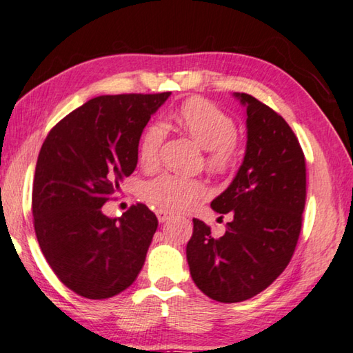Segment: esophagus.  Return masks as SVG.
Returning a JSON list of instances; mask_svg holds the SVG:
<instances>
[{
    "mask_svg": "<svg viewBox=\"0 0 353 353\" xmlns=\"http://www.w3.org/2000/svg\"><path fill=\"white\" fill-rule=\"evenodd\" d=\"M157 218H159L160 223H166V221L171 218V214L168 212H165V210H157Z\"/></svg>",
    "mask_w": 353,
    "mask_h": 353,
    "instance_id": "obj_1",
    "label": "esophagus"
}]
</instances>
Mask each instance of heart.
Masks as SVG:
<instances>
[{"label": "heart", "instance_id": "heart-1", "mask_svg": "<svg viewBox=\"0 0 353 353\" xmlns=\"http://www.w3.org/2000/svg\"><path fill=\"white\" fill-rule=\"evenodd\" d=\"M174 121L201 148L207 149L205 165L214 174H225L234 168L240 143L235 135V121L218 105L202 98H191L174 112ZM165 130L159 124L149 126L141 135L139 157L143 166L151 168L159 162ZM205 194V187L196 179L162 174L148 182L143 196L165 212H187Z\"/></svg>", "mask_w": 353, "mask_h": 353}]
</instances>
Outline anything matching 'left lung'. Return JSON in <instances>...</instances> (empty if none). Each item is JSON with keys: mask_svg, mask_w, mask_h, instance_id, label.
Here are the masks:
<instances>
[{"mask_svg": "<svg viewBox=\"0 0 353 353\" xmlns=\"http://www.w3.org/2000/svg\"><path fill=\"white\" fill-rule=\"evenodd\" d=\"M235 97L246 105V154L234 181L212 201L213 210L232 214V221L216 238L194 218L187 244L191 279L224 303L248 301L283 272L307 198L305 157L288 123L248 93Z\"/></svg>", "mask_w": 353, "mask_h": 353, "instance_id": "1", "label": "left lung"}]
</instances>
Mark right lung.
I'll use <instances>...</instances> for the list:
<instances>
[{"mask_svg": "<svg viewBox=\"0 0 353 353\" xmlns=\"http://www.w3.org/2000/svg\"><path fill=\"white\" fill-rule=\"evenodd\" d=\"M171 92L109 94L88 101L50 130L32 185L34 229L59 280L87 299H109L135 282L157 230L137 204L121 218L103 207L132 174L152 113Z\"/></svg>", "mask_w": 353, "mask_h": 353, "instance_id": "add662e5", "label": "right lung"}]
</instances>
